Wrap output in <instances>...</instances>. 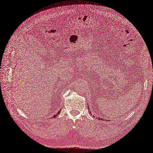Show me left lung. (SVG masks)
Returning <instances> with one entry per match:
<instances>
[{"mask_svg":"<svg viewBox=\"0 0 153 153\" xmlns=\"http://www.w3.org/2000/svg\"><path fill=\"white\" fill-rule=\"evenodd\" d=\"M88 109H89V108H88ZM99 120H100V118H99ZM100 120H103V119H102V118H101V119H100Z\"/></svg>","mask_w":153,"mask_h":153,"instance_id":"obj_1","label":"left lung"}]
</instances>
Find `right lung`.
I'll return each instance as SVG.
<instances>
[{
  "instance_id": "1",
  "label": "right lung",
  "mask_w": 153,
  "mask_h": 153,
  "mask_svg": "<svg viewBox=\"0 0 153 153\" xmlns=\"http://www.w3.org/2000/svg\"><path fill=\"white\" fill-rule=\"evenodd\" d=\"M61 112V109L60 110V111H59L58 112V113H57V114H56L55 115H54L53 116V117H56L57 116H58V114H60V112Z\"/></svg>"
}]
</instances>
